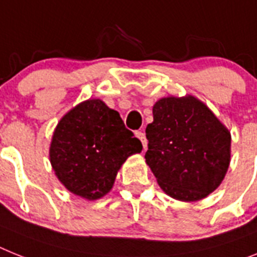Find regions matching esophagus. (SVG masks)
<instances>
[{
  "label": "esophagus",
  "mask_w": 257,
  "mask_h": 257,
  "mask_svg": "<svg viewBox=\"0 0 257 257\" xmlns=\"http://www.w3.org/2000/svg\"><path fill=\"white\" fill-rule=\"evenodd\" d=\"M136 137L140 140V141L142 142V146H144V150H146V148H148V141H146V137L145 135L142 132H136Z\"/></svg>",
  "instance_id": "1"
}]
</instances>
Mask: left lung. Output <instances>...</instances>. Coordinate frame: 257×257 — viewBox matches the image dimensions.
<instances>
[{"mask_svg":"<svg viewBox=\"0 0 257 257\" xmlns=\"http://www.w3.org/2000/svg\"><path fill=\"white\" fill-rule=\"evenodd\" d=\"M146 126L145 159L166 195L193 202L218 188L230 166L231 135L193 95L166 96Z\"/></svg>","mask_w":257,"mask_h":257,"instance_id":"1","label":"left lung"}]
</instances>
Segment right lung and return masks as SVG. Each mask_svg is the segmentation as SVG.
Instances as JSON below:
<instances>
[{"label": "right lung", "mask_w": 257, "mask_h": 257, "mask_svg": "<svg viewBox=\"0 0 257 257\" xmlns=\"http://www.w3.org/2000/svg\"><path fill=\"white\" fill-rule=\"evenodd\" d=\"M141 150V141L125 128L117 111L100 99H87L59 121L49 161L69 192L92 201L111 191L122 163Z\"/></svg>", "instance_id": "right-lung-1"}]
</instances>
